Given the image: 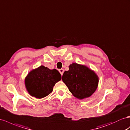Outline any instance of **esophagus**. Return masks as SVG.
<instances>
[{"mask_svg":"<svg viewBox=\"0 0 130 130\" xmlns=\"http://www.w3.org/2000/svg\"><path fill=\"white\" fill-rule=\"evenodd\" d=\"M59 71L60 73V74H61V75H62L63 73H64V69H60L59 70Z\"/></svg>","mask_w":130,"mask_h":130,"instance_id":"34e87169","label":"esophagus"}]
</instances>
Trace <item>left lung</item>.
<instances>
[{"label": "left lung", "instance_id": "obj_1", "mask_svg": "<svg viewBox=\"0 0 130 130\" xmlns=\"http://www.w3.org/2000/svg\"><path fill=\"white\" fill-rule=\"evenodd\" d=\"M65 71L62 79L72 95L79 99L89 97L97 88L98 76L87 66L72 63Z\"/></svg>", "mask_w": 130, "mask_h": 130}]
</instances>
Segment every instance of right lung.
<instances>
[{
	"label": "right lung",
	"instance_id": "right-lung-1",
	"mask_svg": "<svg viewBox=\"0 0 130 130\" xmlns=\"http://www.w3.org/2000/svg\"><path fill=\"white\" fill-rule=\"evenodd\" d=\"M61 79V76L57 70H50L41 65L28 73L25 82L29 94L41 99L51 93L55 84Z\"/></svg>",
	"mask_w": 130,
	"mask_h": 130
}]
</instances>
